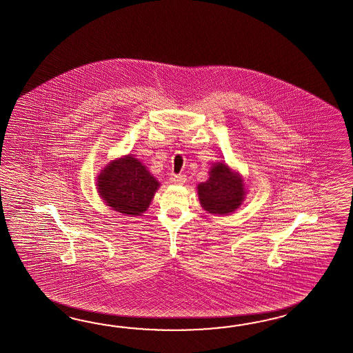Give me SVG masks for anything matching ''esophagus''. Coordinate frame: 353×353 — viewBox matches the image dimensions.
Listing matches in <instances>:
<instances>
[{"label":"esophagus","mask_w":353,"mask_h":353,"mask_svg":"<svg viewBox=\"0 0 353 353\" xmlns=\"http://www.w3.org/2000/svg\"><path fill=\"white\" fill-rule=\"evenodd\" d=\"M185 181H187L185 175H172V183L176 184V185H181V184H184Z\"/></svg>","instance_id":"obj_1"}]
</instances>
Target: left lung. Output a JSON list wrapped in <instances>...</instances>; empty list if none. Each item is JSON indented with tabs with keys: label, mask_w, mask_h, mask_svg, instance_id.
<instances>
[{
	"label": "left lung",
	"mask_w": 353,
	"mask_h": 353,
	"mask_svg": "<svg viewBox=\"0 0 353 353\" xmlns=\"http://www.w3.org/2000/svg\"><path fill=\"white\" fill-rule=\"evenodd\" d=\"M201 208L208 214L228 216L242 205L247 188L243 176L224 161L212 163L208 179L197 185Z\"/></svg>",
	"instance_id": "1"
}]
</instances>
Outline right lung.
Here are the masks:
<instances>
[{
    "label": "right lung",
    "mask_w": 353,
    "mask_h": 353,
    "mask_svg": "<svg viewBox=\"0 0 353 353\" xmlns=\"http://www.w3.org/2000/svg\"><path fill=\"white\" fill-rule=\"evenodd\" d=\"M160 181L133 154L111 160L97 175L96 188L111 210L141 216L150 208Z\"/></svg>",
    "instance_id": "1"
}]
</instances>
